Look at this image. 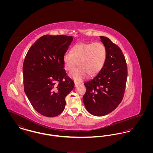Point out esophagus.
Returning <instances> with one entry per match:
<instances>
[{
  "label": "esophagus",
  "mask_w": 153,
  "mask_h": 153,
  "mask_svg": "<svg viewBox=\"0 0 153 153\" xmlns=\"http://www.w3.org/2000/svg\"><path fill=\"white\" fill-rule=\"evenodd\" d=\"M80 83H79V82H74V85H75V87H77L79 85H80Z\"/></svg>",
  "instance_id": "1"
}]
</instances>
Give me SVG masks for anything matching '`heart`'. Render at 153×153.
Here are the masks:
<instances>
[{"instance_id":"b5f03b06","label":"heart","mask_w":153,"mask_h":153,"mask_svg":"<svg viewBox=\"0 0 153 153\" xmlns=\"http://www.w3.org/2000/svg\"><path fill=\"white\" fill-rule=\"evenodd\" d=\"M107 51L101 42H80L72 48L71 53H66L63 63L66 71L70 72L78 63L79 68L72 71L69 76L76 81H80L97 75L102 70L105 62Z\"/></svg>"}]
</instances>
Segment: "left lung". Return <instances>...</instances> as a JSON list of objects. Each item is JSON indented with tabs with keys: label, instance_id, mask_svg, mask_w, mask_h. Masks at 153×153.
<instances>
[{
	"label": "left lung",
	"instance_id": "left-lung-1",
	"mask_svg": "<svg viewBox=\"0 0 153 153\" xmlns=\"http://www.w3.org/2000/svg\"><path fill=\"white\" fill-rule=\"evenodd\" d=\"M107 56L102 70L84 84L86 92L83 102L88 111L96 117L113 111L123 98L127 78V66L120 48L108 38L100 36Z\"/></svg>",
	"mask_w": 153,
	"mask_h": 153
}]
</instances>
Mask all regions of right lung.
Masks as SVG:
<instances>
[{
  "label": "right lung",
  "mask_w": 153,
  "mask_h": 153,
  "mask_svg": "<svg viewBox=\"0 0 153 153\" xmlns=\"http://www.w3.org/2000/svg\"><path fill=\"white\" fill-rule=\"evenodd\" d=\"M73 36L45 35L27 51L23 65L24 91L33 108L45 117H56L74 88L64 69L63 56Z\"/></svg>",
  "instance_id": "obj_1"
}]
</instances>
